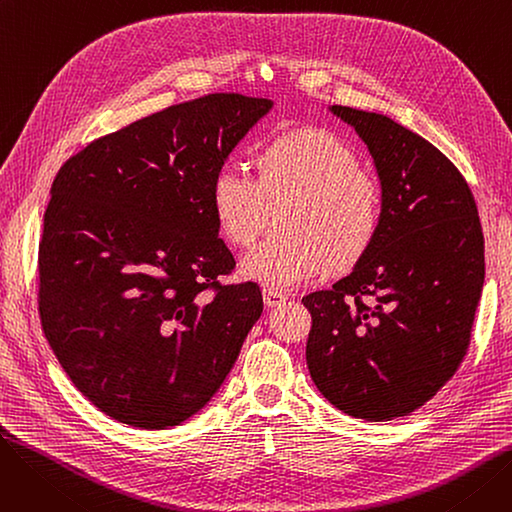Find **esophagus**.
<instances>
[{
	"label": "esophagus",
	"mask_w": 512,
	"mask_h": 512,
	"mask_svg": "<svg viewBox=\"0 0 512 512\" xmlns=\"http://www.w3.org/2000/svg\"><path fill=\"white\" fill-rule=\"evenodd\" d=\"M286 301V294L282 290H276V288H263V303L265 307H278Z\"/></svg>",
	"instance_id": "obj_1"
}]
</instances>
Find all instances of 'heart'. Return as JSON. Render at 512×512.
<instances>
[{
    "label": "heart",
    "instance_id": "1",
    "mask_svg": "<svg viewBox=\"0 0 512 512\" xmlns=\"http://www.w3.org/2000/svg\"><path fill=\"white\" fill-rule=\"evenodd\" d=\"M255 168L257 178L220 170L209 195L234 247H251L278 213L282 228L242 261L249 278L288 288L367 255L382 228V188L338 134L317 126L278 132L257 149Z\"/></svg>",
    "mask_w": 512,
    "mask_h": 512
}]
</instances>
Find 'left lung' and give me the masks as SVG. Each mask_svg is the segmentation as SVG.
<instances>
[{"label":"left lung","instance_id":"left-lung-1","mask_svg":"<svg viewBox=\"0 0 512 512\" xmlns=\"http://www.w3.org/2000/svg\"><path fill=\"white\" fill-rule=\"evenodd\" d=\"M365 141L382 182V228L311 313L307 367L332 405L365 421L405 417L467 355L483 286V232L452 161L388 116L332 105Z\"/></svg>","mask_w":512,"mask_h":512}]
</instances>
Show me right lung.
I'll use <instances>...</instances> for the list:
<instances>
[{"label": "right lung", "mask_w": 512, "mask_h": 512, "mask_svg": "<svg viewBox=\"0 0 512 512\" xmlns=\"http://www.w3.org/2000/svg\"><path fill=\"white\" fill-rule=\"evenodd\" d=\"M272 105L240 93L170 105L89 143L51 184L41 326L72 384L120 423L166 429L201 411L263 313L255 282H218L236 261L209 195Z\"/></svg>", "instance_id": "1"}]
</instances>
